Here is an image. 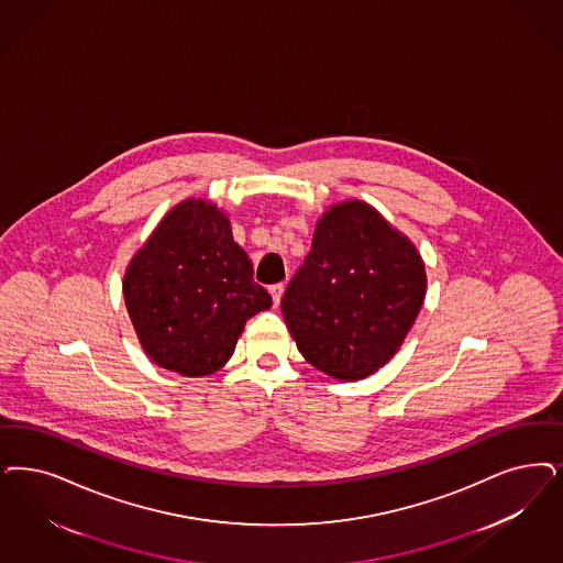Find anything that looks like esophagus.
Segmentation results:
<instances>
[{"instance_id": "1", "label": "esophagus", "mask_w": 563, "mask_h": 563, "mask_svg": "<svg viewBox=\"0 0 563 563\" xmlns=\"http://www.w3.org/2000/svg\"><path fill=\"white\" fill-rule=\"evenodd\" d=\"M283 292H285V285H283V283H278V285H272L271 295L272 301H274V306H278V303H280V299H283Z\"/></svg>"}]
</instances>
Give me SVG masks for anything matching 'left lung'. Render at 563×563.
Listing matches in <instances>:
<instances>
[{
  "instance_id": "left-lung-1",
  "label": "left lung",
  "mask_w": 563,
  "mask_h": 563,
  "mask_svg": "<svg viewBox=\"0 0 563 563\" xmlns=\"http://www.w3.org/2000/svg\"><path fill=\"white\" fill-rule=\"evenodd\" d=\"M427 297L424 260L366 201L330 206L292 276L283 316L297 350L336 380H362L404 345Z\"/></svg>"
}]
</instances>
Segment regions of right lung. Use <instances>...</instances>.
Segmentation results:
<instances>
[{
	"instance_id": "add662e5",
	"label": "right lung",
	"mask_w": 563,
	"mask_h": 563,
	"mask_svg": "<svg viewBox=\"0 0 563 563\" xmlns=\"http://www.w3.org/2000/svg\"><path fill=\"white\" fill-rule=\"evenodd\" d=\"M122 295L150 360L191 378L222 368L245 322L272 306L229 216L201 197L159 220L129 262Z\"/></svg>"
}]
</instances>
